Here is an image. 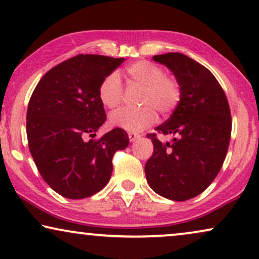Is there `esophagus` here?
I'll use <instances>...</instances> for the list:
<instances>
[{"label": "esophagus", "mask_w": 259, "mask_h": 259, "mask_svg": "<svg viewBox=\"0 0 259 259\" xmlns=\"http://www.w3.org/2000/svg\"><path fill=\"white\" fill-rule=\"evenodd\" d=\"M140 137H141L140 134H137V133H129V140H130V142H135V141L139 140Z\"/></svg>", "instance_id": "1"}]
</instances>
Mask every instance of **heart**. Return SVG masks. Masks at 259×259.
<instances>
[{
    "label": "heart",
    "mask_w": 259,
    "mask_h": 259,
    "mask_svg": "<svg viewBox=\"0 0 259 259\" xmlns=\"http://www.w3.org/2000/svg\"><path fill=\"white\" fill-rule=\"evenodd\" d=\"M126 81L129 86H137L142 91L139 95L141 108L122 109L110 116V124L115 127L137 133L150 126L156 120V112L168 115L181 101L180 81L173 75L165 74L163 68L147 60L136 61L126 67ZM99 101L105 108L117 109L122 104L124 89L116 72L106 74L98 88Z\"/></svg>",
    "instance_id": "obj_1"
}]
</instances>
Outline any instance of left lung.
<instances>
[{
  "label": "left lung",
  "instance_id": "left-lung-1",
  "mask_svg": "<svg viewBox=\"0 0 259 259\" xmlns=\"http://www.w3.org/2000/svg\"><path fill=\"white\" fill-rule=\"evenodd\" d=\"M153 59L173 72L182 96L169 118L147 135L154 151L144 171L158 195L185 201L204 192L222 169L232 130L230 105L211 71L187 55L165 53ZM157 133L174 140L161 143Z\"/></svg>",
  "mask_w": 259,
  "mask_h": 259
}]
</instances>
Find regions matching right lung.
<instances>
[{"instance_id": "obj_1", "label": "right lung", "mask_w": 259, "mask_h": 259, "mask_svg": "<svg viewBox=\"0 0 259 259\" xmlns=\"http://www.w3.org/2000/svg\"><path fill=\"white\" fill-rule=\"evenodd\" d=\"M123 61L78 54L51 68L34 89L27 109L29 151L44 180L64 198L84 199L104 188L113 155L129 144L119 127L94 139L106 120L99 84Z\"/></svg>"}]
</instances>
